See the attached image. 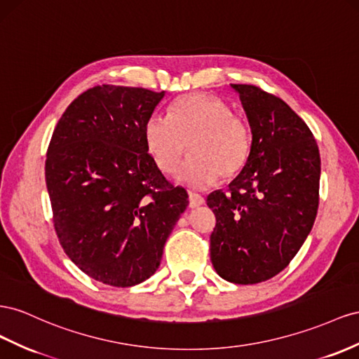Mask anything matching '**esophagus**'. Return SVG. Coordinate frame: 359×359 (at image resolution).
<instances>
[{
    "label": "esophagus",
    "instance_id": "obj_1",
    "mask_svg": "<svg viewBox=\"0 0 359 359\" xmlns=\"http://www.w3.org/2000/svg\"><path fill=\"white\" fill-rule=\"evenodd\" d=\"M203 202H205V199H203L201 195H198V193H193V191L189 193V205H190V208L201 207Z\"/></svg>",
    "mask_w": 359,
    "mask_h": 359
}]
</instances>
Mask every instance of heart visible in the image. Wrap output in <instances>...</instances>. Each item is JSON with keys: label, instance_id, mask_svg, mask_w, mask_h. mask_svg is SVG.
<instances>
[{"label": "heart", "instance_id": "heart-1", "mask_svg": "<svg viewBox=\"0 0 359 359\" xmlns=\"http://www.w3.org/2000/svg\"><path fill=\"white\" fill-rule=\"evenodd\" d=\"M143 140L163 173L177 170L189 144L191 156L178 178L191 187L238 175L252 147L246 119L232 113L225 101L205 93L181 96L172 104L169 116L151 114L144 122Z\"/></svg>", "mask_w": 359, "mask_h": 359}]
</instances>
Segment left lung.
<instances>
[{"label":"left lung","instance_id":"1","mask_svg":"<svg viewBox=\"0 0 359 359\" xmlns=\"http://www.w3.org/2000/svg\"><path fill=\"white\" fill-rule=\"evenodd\" d=\"M252 131L250 156L228 191L207 198L216 215L210 257L219 276L258 284L290 264L318 208L320 154L308 125L257 86L231 84Z\"/></svg>","mask_w":359,"mask_h":359}]
</instances>
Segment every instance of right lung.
Returning a JSON list of instances; mask_svg holds the SVG:
<instances>
[{"mask_svg":"<svg viewBox=\"0 0 359 359\" xmlns=\"http://www.w3.org/2000/svg\"><path fill=\"white\" fill-rule=\"evenodd\" d=\"M164 92L102 84L57 122L45 161L55 234L86 275L133 287L156 273L189 195L144 147V122Z\"/></svg>","mask_w":359,"mask_h":359,"instance_id":"add662e5","label":"right lung"}]
</instances>
